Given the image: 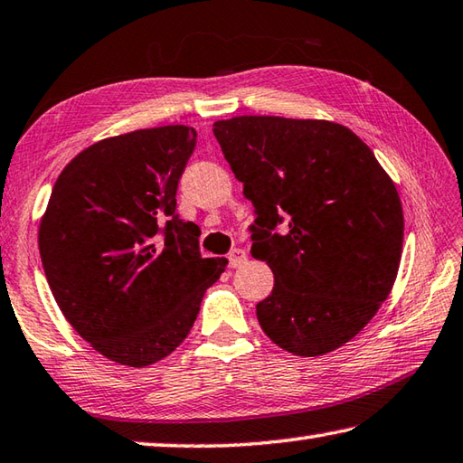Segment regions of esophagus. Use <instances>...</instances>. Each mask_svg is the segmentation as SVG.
I'll list each match as a JSON object with an SVG mask.
<instances>
[{
  "mask_svg": "<svg viewBox=\"0 0 463 463\" xmlns=\"http://www.w3.org/2000/svg\"><path fill=\"white\" fill-rule=\"evenodd\" d=\"M246 251H243L241 248H233L230 254H228V261H230V268H240L241 264H246Z\"/></svg>",
  "mask_w": 463,
  "mask_h": 463,
  "instance_id": "1",
  "label": "esophagus"
}]
</instances>
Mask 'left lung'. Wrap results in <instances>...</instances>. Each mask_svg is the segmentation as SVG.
<instances>
[{
	"label": "left lung",
	"instance_id": "1",
	"mask_svg": "<svg viewBox=\"0 0 463 463\" xmlns=\"http://www.w3.org/2000/svg\"><path fill=\"white\" fill-rule=\"evenodd\" d=\"M213 135L254 205L251 256L274 272L272 294L256 304L261 330L298 356L343 346L397 278L395 183L351 128L328 120L235 117L213 123Z\"/></svg>",
	"mask_w": 463,
	"mask_h": 463
}]
</instances>
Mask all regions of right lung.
<instances>
[{"label":"right lung","mask_w":463,"mask_h":463,"mask_svg":"<svg viewBox=\"0 0 463 463\" xmlns=\"http://www.w3.org/2000/svg\"><path fill=\"white\" fill-rule=\"evenodd\" d=\"M197 133L185 125L104 138L52 189L38 243L70 325L107 359L146 367L185 340L228 260L203 258L177 187Z\"/></svg>","instance_id":"1"}]
</instances>
